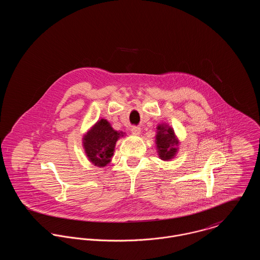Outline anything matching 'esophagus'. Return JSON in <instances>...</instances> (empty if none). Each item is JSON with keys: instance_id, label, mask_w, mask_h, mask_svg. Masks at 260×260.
<instances>
[{"instance_id": "34e87169", "label": "esophagus", "mask_w": 260, "mask_h": 260, "mask_svg": "<svg viewBox=\"0 0 260 260\" xmlns=\"http://www.w3.org/2000/svg\"><path fill=\"white\" fill-rule=\"evenodd\" d=\"M131 131H132V133H133V134H136V135H138V134H140V132H141V129H140V127H138V126H132V128H131Z\"/></svg>"}]
</instances>
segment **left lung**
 I'll list each match as a JSON object with an SVG mask.
<instances>
[{
    "instance_id": "8db88e82",
    "label": "left lung",
    "mask_w": 260,
    "mask_h": 260,
    "mask_svg": "<svg viewBox=\"0 0 260 260\" xmlns=\"http://www.w3.org/2000/svg\"><path fill=\"white\" fill-rule=\"evenodd\" d=\"M156 144L161 159L169 160L175 155L178 142L171 128L159 125L156 136Z\"/></svg>"
}]
</instances>
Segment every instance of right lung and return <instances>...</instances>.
<instances>
[{
  "instance_id": "1",
  "label": "right lung",
  "mask_w": 260,
  "mask_h": 260,
  "mask_svg": "<svg viewBox=\"0 0 260 260\" xmlns=\"http://www.w3.org/2000/svg\"><path fill=\"white\" fill-rule=\"evenodd\" d=\"M122 133L113 130L109 122L101 119L84 137V148L88 158L97 166H105L111 160L114 148Z\"/></svg>"
}]
</instances>
